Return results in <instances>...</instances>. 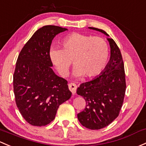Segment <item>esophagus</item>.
Here are the masks:
<instances>
[{"mask_svg": "<svg viewBox=\"0 0 146 146\" xmlns=\"http://www.w3.org/2000/svg\"><path fill=\"white\" fill-rule=\"evenodd\" d=\"M68 88L69 90H70V92H71L72 94H76V90H77V86L75 83H70L68 85Z\"/></svg>", "mask_w": 146, "mask_h": 146, "instance_id": "obj_1", "label": "esophagus"}]
</instances>
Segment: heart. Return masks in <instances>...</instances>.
Listing matches in <instances>:
<instances>
[{"label":"heart","instance_id":"heart-1","mask_svg":"<svg viewBox=\"0 0 146 146\" xmlns=\"http://www.w3.org/2000/svg\"><path fill=\"white\" fill-rule=\"evenodd\" d=\"M61 46L62 49L52 47L49 56L63 77L69 74L72 61L76 67L75 76L88 78L100 74L108 63L109 47L100 37L73 33L62 40Z\"/></svg>","mask_w":146,"mask_h":146}]
</instances>
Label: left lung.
Instances as JSON below:
<instances>
[{"instance_id": "obj_1", "label": "left lung", "mask_w": 146, "mask_h": 146, "mask_svg": "<svg viewBox=\"0 0 146 146\" xmlns=\"http://www.w3.org/2000/svg\"><path fill=\"white\" fill-rule=\"evenodd\" d=\"M108 36L104 30L94 27ZM110 58L105 70L90 82L82 83L77 94L85 99V109L78 114L81 125L90 129H100L110 125L119 115L126 91L125 67L122 54L112 38H107Z\"/></svg>"}]
</instances>
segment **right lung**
I'll list each match as a JSON object with an SVG mask.
<instances>
[{
	"instance_id": "add662e5",
	"label": "right lung",
	"mask_w": 146,
	"mask_h": 146,
	"mask_svg": "<svg viewBox=\"0 0 146 146\" xmlns=\"http://www.w3.org/2000/svg\"><path fill=\"white\" fill-rule=\"evenodd\" d=\"M66 30L57 26L42 27L18 56L13 76L15 102L22 117L33 126L50 124L59 106L71 96L68 82L54 73L49 56L53 38Z\"/></svg>"
}]
</instances>
